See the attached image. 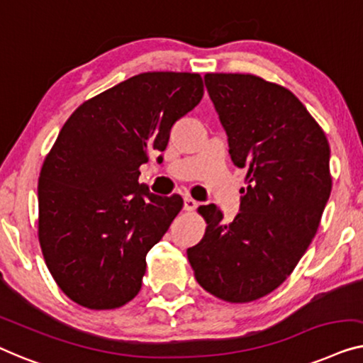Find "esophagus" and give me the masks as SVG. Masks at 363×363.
<instances>
[{"instance_id": "34e87169", "label": "esophagus", "mask_w": 363, "mask_h": 363, "mask_svg": "<svg viewBox=\"0 0 363 363\" xmlns=\"http://www.w3.org/2000/svg\"><path fill=\"white\" fill-rule=\"evenodd\" d=\"M197 206H199V203L194 201L192 197H184V211L192 212V211H196Z\"/></svg>"}]
</instances>
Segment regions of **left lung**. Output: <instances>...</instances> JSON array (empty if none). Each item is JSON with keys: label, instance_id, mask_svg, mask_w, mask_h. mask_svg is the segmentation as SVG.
<instances>
[{"label": "left lung", "instance_id": "8db88e82", "mask_svg": "<svg viewBox=\"0 0 363 363\" xmlns=\"http://www.w3.org/2000/svg\"><path fill=\"white\" fill-rule=\"evenodd\" d=\"M203 80L233 164L248 169V186L232 223L222 222L213 203L199 207L207 228L187 258L203 289L250 303L293 273L318 232L333 189L329 143L281 85L252 74H206Z\"/></svg>", "mask_w": 363, "mask_h": 363}]
</instances>
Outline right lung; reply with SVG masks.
Instances as JSON below:
<instances>
[{
    "mask_svg": "<svg viewBox=\"0 0 363 363\" xmlns=\"http://www.w3.org/2000/svg\"><path fill=\"white\" fill-rule=\"evenodd\" d=\"M203 95L202 77L145 72L82 104L39 176V243L59 288L89 309H115L140 293L146 255L182 208L138 182L151 151Z\"/></svg>",
    "mask_w": 363,
    "mask_h": 363,
    "instance_id": "add662e5",
    "label": "right lung"
}]
</instances>
